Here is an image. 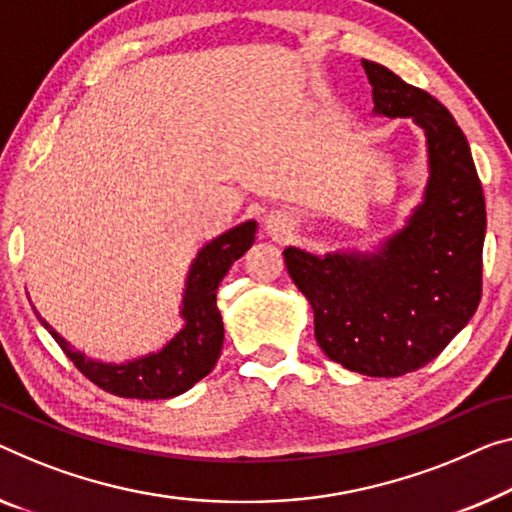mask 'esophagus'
<instances>
[{
	"instance_id": "obj_1",
	"label": "esophagus",
	"mask_w": 512,
	"mask_h": 512,
	"mask_svg": "<svg viewBox=\"0 0 512 512\" xmlns=\"http://www.w3.org/2000/svg\"><path fill=\"white\" fill-rule=\"evenodd\" d=\"M264 230L278 239V236L285 232V218L278 216V213H271V216L264 220Z\"/></svg>"
}]
</instances>
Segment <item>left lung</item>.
Segmentation results:
<instances>
[{"mask_svg":"<svg viewBox=\"0 0 512 512\" xmlns=\"http://www.w3.org/2000/svg\"><path fill=\"white\" fill-rule=\"evenodd\" d=\"M375 112L425 131V202L377 255L315 257L287 248V271L315 310V338L342 368L402 377L437 358L483 294L485 195L471 149L437 98L363 59Z\"/></svg>","mask_w":512,"mask_h":512,"instance_id":"8db88e82","label":"left lung"}]
</instances>
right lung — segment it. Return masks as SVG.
<instances>
[{"instance_id":"obj_1","label":"right lung","mask_w":512,"mask_h":512,"mask_svg":"<svg viewBox=\"0 0 512 512\" xmlns=\"http://www.w3.org/2000/svg\"><path fill=\"white\" fill-rule=\"evenodd\" d=\"M257 225L253 220L234 230L220 234L197 253L183 294L181 315L186 326L167 342L163 352L144 356L140 361L112 365L96 363L85 354L75 352L50 324L38 315L41 324L50 331L64 354L71 358L75 368L98 388L119 398L135 400H165L174 398L190 386L207 377L216 365L223 349V317L216 305V289L230 266L253 246Z\"/></svg>"}]
</instances>
